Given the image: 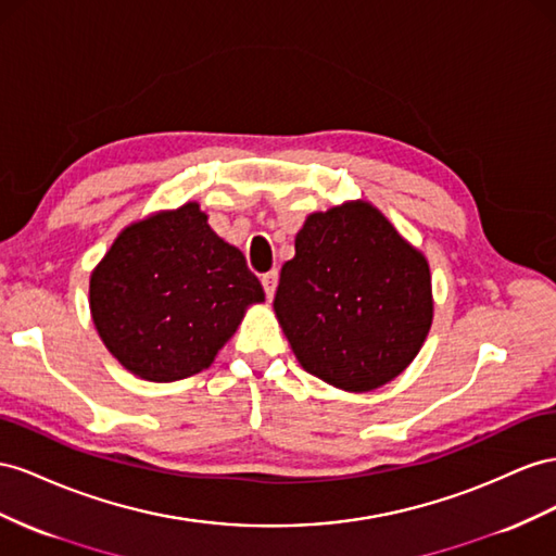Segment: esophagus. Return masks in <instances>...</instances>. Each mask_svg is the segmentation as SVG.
Here are the masks:
<instances>
[{"label": "esophagus", "mask_w": 556, "mask_h": 556, "mask_svg": "<svg viewBox=\"0 0 556 556\" xmlns=\"http://www.w3.org/2000/svg\"><path fill=\"white\" fill-rule=\"evenodd\" d=\"M262 285H264V292L268 299H274L276 294V288H278V271L274 268V271H268L262 276Z\"/></svg>", "instance_id": "1"}]
</instances>
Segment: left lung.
I'll return each mask as SVG.
<instances>
[{"label":"left lung","instance_id":"1","mask_svg":"<svg viewBox=\"0 0 556 556\" xmlns=\"http://www.w3.org/2000/svg\"><path fill=\"white\" fill-rule=\"evenodd\" d=\"M294 250L274 308L299 365L351 393L393 381L432 323L424 254L369 203L313 213Z\"/></svg>","mask_w":556,"mask_h":556}]
</instances>
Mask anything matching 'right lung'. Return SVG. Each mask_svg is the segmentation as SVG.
<instances>
[{
  "label": "right lung",
  "instance_id": "right-lung-1",
  "mask_svg": "<svg viewBox=\"0 0 556 556\" xmlns=\"http://www.w3.org/2000/svg\"><path fill=\"white\" fill-rule=\"evenodd\" d=\"M264 290L197 203L118 233L91 276L104 346L135 377L170 383L210 367Z\"/></svg>",
  "mask_w": 556,
  "mask_h": 556
}]
</instances>
